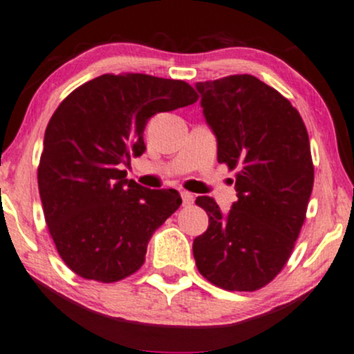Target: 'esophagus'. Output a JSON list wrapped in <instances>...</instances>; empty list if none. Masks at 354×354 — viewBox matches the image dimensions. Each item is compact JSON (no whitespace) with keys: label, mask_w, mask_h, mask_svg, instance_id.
I'll return each instance as SVG.
<instances>
[{"label":"esophagus","mask_w":354,"mask_h":354,"mask_svg":"<svg viewBox=\"0 0 354 354\" xmlns=\"http://www.w3.org/2000/svg\"><path fill=\"white\" fill-rule=\"evenodd\" d=\"M180 196H182V204H184V205H192L194 201H196V198H194V196L190 192H182Z\"/></svg>","instance_id":"esophagus-1"}]
</instances>
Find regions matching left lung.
I'll use <instances>...</instances> for the list:
<instances>
[{
    "label": "left lung",
    "instance_id": "left-lung-1",
    "mask_svg": "<svg viewBox=\"0 0 354 354\" xmlns=\"http://www.w3.org/2000/svg\"><path fill=\"white\" fill-rule=\"evenodd\" d=\"M217 160L237 169V201L222 212L210 197L196 204L209 227L194 239L197 269L227 291H256L281 272L311 197L309 137L291 102L252 75L197 82Z\"/></svg>",
    "mask_w": 354,
    "mask_h": 354
}]
</instances>
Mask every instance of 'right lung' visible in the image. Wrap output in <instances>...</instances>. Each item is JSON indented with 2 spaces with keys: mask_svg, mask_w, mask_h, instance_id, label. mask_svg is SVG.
<instances>
[{
  "mask_svg": "<svg viewBox=\"0 0 354 354\" xmlns=\"http://www.w3.org/2000/svg\"><path fill=\"white\" fill-rule=\"evenodd\" d=\"M180 80L102 75L65 98L43 140L38 187L59 257L85 279L115 283L140 269L147 244L182 204L176 189L129 180L130 156L145 152L150 117L192 105Z\"/></svg>",
  "mask_w": 354,
  "mask_h": 354,
  "instance_id": "obj_1",
  "label": "right lung"
}]
</instances>
